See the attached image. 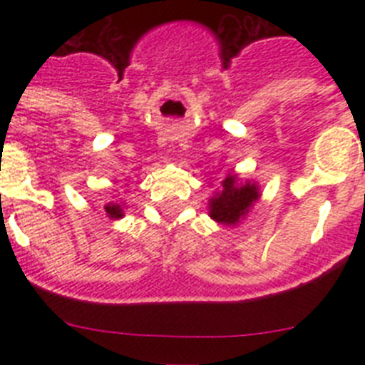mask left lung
<instances>
[{
    "mask_svg": "<svg viewBox=\"0 0 365 365\" xmlns=\"http://www.w3.org/2000/svg\"><path fill=\"white\" fill-rule=\"evenodd\" d=\"M259 197L257 182L241 180L237 173H228L225 180H221V190L208 201V215L219 225L235 227L247 217Z\"/></svg>",
    "mask_w": 365,
    "mask_h": 365,
    "instance_id": "left-lung-1",
    "label": "left lung"
}]
</instances>
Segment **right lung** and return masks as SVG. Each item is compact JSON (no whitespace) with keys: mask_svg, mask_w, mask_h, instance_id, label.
I'll list each match as a JSON object with an SVG mask.
<instances>
[{"mask_svg":"<svg viewBox=\"0 0 365 365\" xmlns=\"http://www.w3.org/2000/svg\"><path fill=\"white\" fill-rule=\"evenodd\" d=\"M124 202H108V205L104 206V210H106V215H108L109 219H122L124 217Z\"/></svg>","mask_w":365,"mask_h":365,"instance_id":"add662e5","label":"right lung"}]
</instances>
